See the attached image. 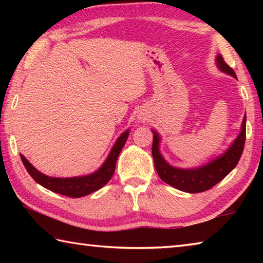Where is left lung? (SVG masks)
<instances>
[{
    "instance_id": "8db88e82",
    "label": "left lung",
    "mask_w": 263,
    "mask_h": 263,
    "mask_svg": "<svg viewBox=\"0 0 263 263\" xmlns=\"http://www.w3.org/2000/svg\"><path fill=\"white\" fill-rule=\"evenodd\" d=\"M216 65L218 69L221 70L222 73L229 74L237 79L234 70L226 64L220 54L216 57ZM152 155L154 159V166L160 179L164 183L172 185L175 189L184 191V193H202V191L209 190L213 185H216L218 182H220L238 164L243 151L245 140H246V115L243 116L240 133L232 142V145L224 153L199 167L177 168L169 164L160 152L161 137L159 136L157 131L152 130Z\"/></svg>"
}]
</instances>
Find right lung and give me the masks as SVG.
Here are the masks:
<instances>
[{"label":"right lung","instance_id":"add662e5","mask_svg":"<svg viewBox=\"0 0 263 263\" xmlns=\"http://www.w3.org/2000/svg\"><path fill=\"white\" fill-rule=\"evenodd\" d=\"M130 135V130L124 131L111 148L108 158L102 163V166L97 169L96 172L91 174L83 175V176H74V177H52L43 174L35 169L31 164L28 159L23 154H21V159L23 161L24 167L26 168L31 177L41 184L44 188L53 191V193L68 196V197H83L89 194L94 193L104 186L112 177L116 168V162H117L118 155L123 149L124 145L127 140V137Z\"/></svg>","mask_w":263,"mask_h":263}]
</instances>
